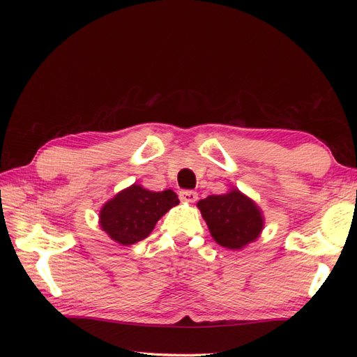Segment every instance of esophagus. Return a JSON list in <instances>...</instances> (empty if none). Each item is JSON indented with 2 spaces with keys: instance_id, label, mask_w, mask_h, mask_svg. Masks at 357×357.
<instances>
[{
  "instance_id": "obj_1",
  "label": "esophagus",
  "mask_w": 357,
  "mask_h": 357,
  "mask_svg": "<svg viewBox=\"0 0 357 357\" xmlns=\"http://www.w3.org/2000/svg\"><path fill=\"white\" fill-rule=\"evenodd\" d=\"M179 199L185 201V202H195L196 199H198V193L193 190H183V192H179Z\"/></svg>"
}]
</instances>
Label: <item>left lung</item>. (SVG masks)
Segmentation results:
<instances>
[{"mask_svg": "<svg viewBox=\"0 0 357 357\" xmlns=\"http://www.w3.org/2000/svg\"><path fill=\"white\" fill-rule=\"evenodd\" d=\"M198 208L211 238L225 248H244L259 238L264 229L262 211L238 188L224 195L207 196L198 202Z\"/></svg>", "mask_w": 357, "mask_h": 357, "instance_id": "8db88e82", "label": "left lung"}]
</instances>
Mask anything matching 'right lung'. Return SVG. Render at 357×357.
<instances>
[{
	"instance_id": "add662e5",
	"label": "right lung",
	"mask_w": 357,
	"mask_h": 357,
	"mask_svg": "<svg viewBox=\"0 0 357 357\" xmlns=\"http://www.w3.org/2000/svg\"><path fill=\"white\" fill-rule=\"evenodd\" d=\"M178 204L173 190L151 192L133 184L104 204L100 225L118 244L132 245L146 239L159 219Z\"/></svg>"
}]
</instances>
